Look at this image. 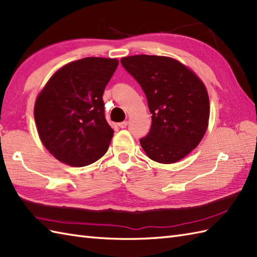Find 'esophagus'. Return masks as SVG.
Wrapping results in <instances>:
<instances>
[{
    "instance_id": "1",
    "label": "esophagus",
    "mask_w": 257,
    "mask_h": 257,
    "mask_svg": "<svg viewBox=\"0 0 257 257\" xmlns=\"http://www.w3.org/2000/svg\"><path fill=\"white\" fill-rule=\"evenodd\" d=\"M127 124H128V121H125V120H124V121H121V122H119V123H118L119 128H121V129L127 127Z\"/></svg>"
}]
</instances>
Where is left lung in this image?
<instances>
[{
    "label": "left lung",
    "mask_w": 257,
    "mask_h": 257,
    "mask_svg": "<svg viewBox=\"0 0 257 257\" xmlns=\"http://www.w3.org/2000/svg\"><path fill=\"white\" fill-rule=\"evenodd\" d=\"M148 101L151 128L140 145L151 160L174 163L189 155L206 132L210 117L204 84L176 59L135 55L120 61Z\"/></svg>",
    "instance_id": "left-lung-1"
}]
</instances>
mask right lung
I'll return each instance as SVG.
<instances>
[{
    "label": "right lung",
    "mask_w": 257,
    "mask_h": 257,
    "mask_svg": "<svg viewBox=\"0 0 257 257\" xmlns=\"http://www.w3.org/2000/svg\"><path fill=\"white\" fill-rule=\"evenodd\" d=\"M117 59L86 57L65 65L38 95L34 117L45 148L66 165L85 167L106 154L113 130L102 95Z\"/></svg>",
    "instance_id": "obj_1"
}]
</instances>
